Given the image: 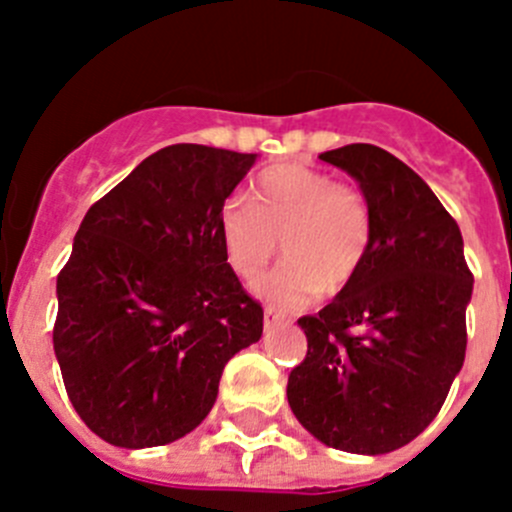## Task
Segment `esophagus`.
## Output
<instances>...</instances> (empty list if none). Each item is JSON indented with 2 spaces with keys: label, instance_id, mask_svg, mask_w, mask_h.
Masks as SVG:
<instances>
[{
  "label": "esophagus",
  "instance_id": "esophagus-1",
  "mask_svg": "<svg viewBox=\"0 0 512 512\" xmlns=\"http://www.w3.org/2000/svg\"><path fill=\"white\" fill-rule=\"evenodd\" d=\"M280 321H285V313H280L278 308H265V331L275 328Z\"/></svg>",
  "mask_w": 512,
  "mask_h": 512
}]
</instances>
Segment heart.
<instances>
[{
    "label": "heart",
    "mask_w": 512,
    "mask_h": 512,
    "mask_svg": "<svg viewBox=\"0 0 512 512\" xmlns=\"http://www.w3.org/2000/svg\"><path fill=\"white\" fill-rule=\"evenodd\" d=\"M219 237L245 283L265 272L280 240L285 262L257 290L298 308L318 290L336 295L356 280L374 242V214L358 186L308 166H272L252 184L250 202L232 197L224 204Z\"/></svg>",
    "instance_id": "1"
}]
</instances>
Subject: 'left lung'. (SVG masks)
<instances>
[{"label": "left lung", "instance_id": "8db88e82", "mask_svg": "<svg viewBox=\"0 0 512 512\" xmlns=\"http://www.w3.org/2000/svg\"><path fill=\"white\" fill-rule=\"evenodd\" d=\"M321 161L366 194L374 242L356 280L298 321L308 353L288 404L333 450L386 455L432 424L465 364L472 272L457 222L404 161L371 143Z\"/></svg>", "mask_w": 512, "mask_h": 512}]
</instances>
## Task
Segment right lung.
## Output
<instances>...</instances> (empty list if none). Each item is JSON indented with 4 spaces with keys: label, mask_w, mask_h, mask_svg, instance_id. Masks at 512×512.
<instances>
[{
    "label": "right lung",
    "mask_w": 512,
    "mask_h": 512,
    "mask_svg": "<svg viewBox=\"0 0 512 512\" xmlns=\"http://www.w3.org/2000/svg\"><path fill=\"white\" fill-rule=\"evenodd\" d=\"M257 154L174 143L88 209L57 275L52 331L75 412L108 444L186 437L212 412L229 358L262 336L219 237Z\"/></svg>",
    "instance_id": "1"
}]
</instances>
